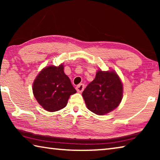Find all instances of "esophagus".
I'll list each match as a JSON object with an SVG mask.
<instances>
[{"label":"esophagus","instance_id":"esophagus-1","mask_svg":"<svg viewBox=\"0 0 160 160\" xmlns=\"http://www.w3.org/2000/svg\"><path fill=\"white\" fill-rule=\"evenodd\" d=\"M84 88H85V85L82 83H80L76 86V90L78 92H82L84 90Z\"/></svg>","mask_w":160,"mask_h":160}]
</instances>
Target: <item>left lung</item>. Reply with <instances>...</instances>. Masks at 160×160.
I'll list each match as a JSON object with an SVG mask.
<instances>
[{"label":"left lung","mask_w":160,"mask_h":160,"mask_svg":"<svg viewBox=\"0 0 160 160\" xmlns=\"http://www.w3.org/2000/svg\"><path fill=\"white\" fill-rule=\"evenodd\" d=\"M82 95L89 110L97 115H104L120 104L123 97L122 82L116 72L100 70Z\"/></svg>","instance_id":"8db88e82"}]
</instances>
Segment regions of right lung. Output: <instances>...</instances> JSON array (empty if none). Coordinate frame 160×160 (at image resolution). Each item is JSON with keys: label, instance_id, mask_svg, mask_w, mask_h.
<instances>
[{"label": "right lung", "instance_id": "obj_1", "mask_svg": "<svg viewBox=\"0 0 160 160\" xmlns=\"http://www.w3.org/2000/svg\"><path fill=\"white\" fill-rule=\"evenodd\" d=\"M33 94L39 104L48 112H56L67 105L71 94L76 93L63 66H48L43 69L33 83Z\"/></svg>", "mask_w": 160, "mask_h": 160}]
</instances>
